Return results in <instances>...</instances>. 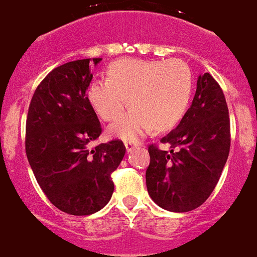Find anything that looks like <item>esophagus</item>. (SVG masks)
Returning <instances> with one entry per match:
<instances>
[{
  "mask_svg": "<svg viewBox=\"0 0 257 257\" xmlns=\"http://www.w3.org/2000/svg\"><path fill=\"white\" fill-rule=\"evenodd\" d=\"M124 146H126V150H127V153H131L133 150L138 146V143H135V142H126L124 143Z\"/></svg>",
  "mask_w": 257,
  "mask_h": 257,
  "instance_id": "1",
  "label": "esophagus"
}]
</instances>
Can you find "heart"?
<instances>
[{"label": "heart", "mask_w": 257, "mask_h": 257, "mask_svg": "<svg viewBox=\"0 0 257 257\" xmlns=\"http://www.w3.org/2000/svg\"><path fill=\"white\" fill-rule=\"evenodd\" d=\"M192 73L184 61L119 59L107 69V78L89 85L87 100L103 120H112L111 137L138 141L155 128H171L186 114L192 95Z\"/></svg>", "instance_id": "b5f03b06"}]
</instances>
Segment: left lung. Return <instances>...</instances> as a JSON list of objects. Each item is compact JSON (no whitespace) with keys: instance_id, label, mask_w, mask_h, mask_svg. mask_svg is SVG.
<instances>
[{"instance_id":"8db88e82","label":"left lung","mask_w":257,"mask_h":257,"mask_svg":"<svg viewBox=\"0 0 257 257\" xmlns=\"http://www.w3.org/2000/svg\"><path fill=\"white\" fill-rule=\"evenodd\" d=\"M229 130L223 90L210 73L199 75L192 104L175 130L161 139L171 151L149 146L146 184L154 202L171 212L202 206L215 190L228 158Z\"/></svg>"}]
</instances>
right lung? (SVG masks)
Here are the masks:
<instances>
[{
  "mask_svg": "<svg viewBox=\"0 0 257 257\" xmlns=\"http://www.w3.org/2000/svg\"><path fill=\"white\" fill-rule=\"evenodd\" d=\"M91 79L90 59L55 67L34 91L26 119V157L37 182L57 208L77 216L107 204L111 174L126 153L119 139L90 149L102 134L87 100Z\"/></svg>",
  "mask_w": 257,
  "mask_h": 257,
  "instance_id": "obj_1",
  "label": "right lung"
}]
</instances>
